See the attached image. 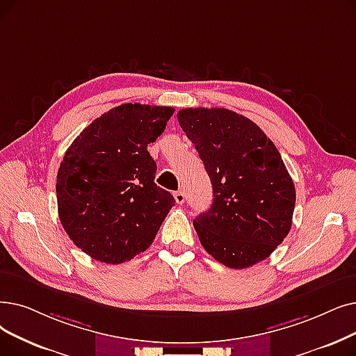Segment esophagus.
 I'll return each instance as SVG.
<instances>
[{"instance_id": "esophagus-1", "label": "esophagus", "mask_w": 356, "mask_h": 356, "mask_svg": "<svg viewBox=\"0 0 356 356\" xmlns=\"http://www.w3.org/2000/svg\"><path fill=\"white\" fill-rule=\"evenodd\" d=\"M175 199L179 205H181L184 202V199H186V195H184L183 191H177V192H175Z\"/></svg>"}]
</instances>
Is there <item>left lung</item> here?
Returning <instances> with one entry per match:
<instances>
[{
	"label": "left lung",
	"instance_id": "obj_1",
	"mask_svg": "<svg viewBox=\"0 0 356 356\" xmlns=\"http://www.w3.org/2000/svg\"><path fill=\"white\" fill-rule=\"evenodd\" d=\"M177 120L212 183L211 208L193 220L200 244L231 269L265 260L288 236L296 207L280 151L254 122L233 111L189 107Z\"/></svg>",
	"mask_w": 356,
	"mask_h": 356
}]
</instances>
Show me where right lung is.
<instances>
[{
	"mask_svg": "<svg viewBox=\"0 0 356 356\" xmlns=\"http://www.w3.org/2000/svg\"><path fill=\"white\" fill-rule=\"evenodd\" d=\"M175 109L125 103L92 120L60 161L56 199L60 224L74 244L104 264L145 252L175 205L159 188L148 144Z\"/></svg>",
	"mask_w": 356,
	"mask_h": 356,
	"instance_id": "add662e5",
	"label": "right lung"
}]
</instances>
